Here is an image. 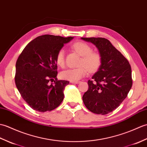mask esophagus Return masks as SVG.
<instances>
[{
  "mask_svg": "<svg viewBox=\"0 0 147 147\" xmlns=\"http://www.w3.org/2000/svg\"><path fill=\"white\" fill-rule=\"evenodd\" d=\"M70 82L71 84H79L80 82V81H70Z\"/></svg>",
  "mask_w": 147,
  "mask_h": 147,
  "instance_id": "1",
  "label": "esophagus"
}]
</instances>
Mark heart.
<instances>
[{
	"mask_svg": "<svg viewBox=\"0 0 147 147\" xmlns=\"http://www.w3.org/2000/svg\"><path fill=\"white\" fill-rule=\"evenodd\" d=\"M74 51L81 56L79 62L80 67L76 68H70L63 71L61 77L70 81H78L86 76L87 70L90 72L96 71L102 63L101 55L97 51H92V48L84 42H76L71 46ZM56 62L59 67L65 65V51L63 49L58 51L56 56Z\"/></svg>",
	"mask_w": 147,
	"mask_h": 147,
	"instance_id": "heart-1",
	"label": "heart"
}]
</instances>
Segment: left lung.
<instances>
[{"label":"left lung","mask_w":147,"mask_h":147,"mask_svg":"<svg viewBox=\"0 0 147 147\" xmlns=\"http://www.w3.org/2000/svg\"><path fill=\"white\" fill-rule=\"evenodd\" d=\"M94 44L102 57V63L89 89L82 96L85 106L97 115H107L116 109L128 96L132 86L131 68L128 60L104 38H81Z\"/></svg>","instance_id":"obj_1"}]
</instances>
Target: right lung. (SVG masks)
Returning <instances> with one entry per match:
<instances>
[{
  "label": "right lung",
  "instance_id": "right-lung-1",
  "mask_svg": "<svg viewBox=\"0 0 147 147\" xmlns=\"http://www.w3.org/2000/svg\"><path fill=\"white\" fill-rule=\"evenodd\" d=\"M73 37L45 34L26 45L16 64L15 83L19 93L32 109L44 113L55 109L64 98L67 80L57 76L56 56ZM50 82L54 83L49 84Z\"/></svg>",
  "mask_w": 147,
  "mask_h": 147
}]
</instances>
